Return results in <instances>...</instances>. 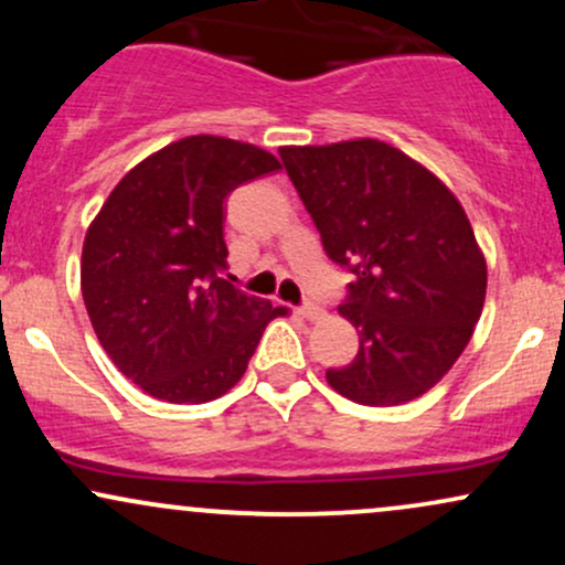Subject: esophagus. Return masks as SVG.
<instances>
[{
  "label": "esophagus",
  "mask_w": 565,
  "mask_h": 565,
  "mask_svg": "<svg viewBox=\"0 0 565 565\" xmlns=\"http://www.w3.org/2000/svg\"><path fill=\"white\" fill-rule=\"evenodd\" d=\"M297 313L302 316V319H308V321H319L321 316H323V308L321 305H313V302H305L300 310H297Z\"/></svg>",
  "instance_id": "34e87169"
}]
</instances>
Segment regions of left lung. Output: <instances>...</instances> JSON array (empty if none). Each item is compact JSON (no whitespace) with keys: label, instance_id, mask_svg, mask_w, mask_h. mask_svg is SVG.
<instances>
[{"label":"left lung","instance_id":"8db88e82","mask_svg":"<svg viewBox=\"0 0 565 565\" xmlns=\"http://www.w3.org/2000/svg\"><path fill=\"white\" fill-rule=\"evenodd\" d=\"M329 260L353 274L340 316L359 353L329 369L364 406L419 398L468 348L486 300V257L457 196L382 140L278 148Z\"/></svg>","mask_w":565,"mask_h":565}]
</instances>
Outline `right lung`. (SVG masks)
<instances>
[{
  "label": "right lung",
  "mask_w": 565,
  "mask_h": 565,
  "mask_svg": "<svg viewBox=\"0 0 565 565\" xmlns=\"http://www.w3.org/2000/svg\"><path fill=\"white\" fill-rule=\"evenodd\" d=\"M281 170L274 153L191 135L135 164L82 246V297L116 369L167 404H206L244 377L270 300L225 281V199Z\"/></svg>",
  "instance_id": "obj_1"
}]
</instances>
